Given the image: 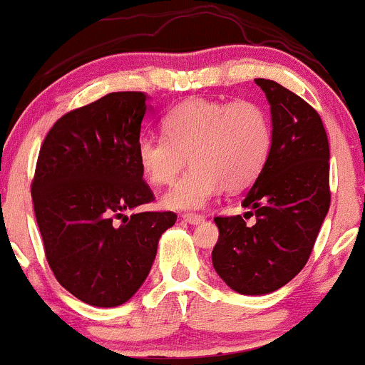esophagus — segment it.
<instances>
[{"label":"esophagus","mask_w":365,"mask_h":365,"mask_svg":"<svg viewBox=\"0 0 365 365\" xmlns=\"http://www.w3.org/2000/svg\"><path fill=\"white\" fill-rule=\"evenodd\" d=\"M182 217L187 221L188 225H200L204 221L202 215H183Z\"/></svg>","instance_id":"1"}]
</instances>
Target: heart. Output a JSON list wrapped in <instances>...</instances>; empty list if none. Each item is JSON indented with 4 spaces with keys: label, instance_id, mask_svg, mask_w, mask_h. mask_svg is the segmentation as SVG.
Instances as JSON below:
<instances>
[{
    "label": "heart",
    "instance_id": "obj_1",
    "mask_svg": "<svg viewBox=\"0 0 365 365\" xmlns=\"http://www.w3.org/2000/svg\"><path fill=\"white\" fill-rule=\"evenodd\" d=\"M161 135H142L137 161L154 185L171 183L187 161L190 168L171 185L163 204L177 211L204 207L212 197L250 187L271 153V123L252 101L223 103L194 98L161 121Z\"/></svg>",
    "mask_w": 365,
    "mask_h": 365
}]
</instances>
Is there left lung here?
Wrapping results in <instances>:
<instances>
[{"instance_id": "1", "label": "left lung", "mask_w": 365, "mask_h": 365, "mask_svg": "<svg viewBox=\"0 0 365 365\" xmlns=\"http://www.w3.org/2000/svg\"><path fill=\"white\" fill-rule=\"evenodd\" d=\"M271 106L273 139L262 173L247 192L243 217H215L212 266L232 290L266 295L302 271L329 209V144L321 116L274 81L255 78Z\"/></svg>"}]
</instances>
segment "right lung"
<instances>
[{
  "label": "right lung",
  "instance_id": "add662e5",
  "mask_svg": "<svg viewBox=\"0 0 365 365\" xmlns=\"http://www.w3.org/2000/svg\"><path fill=\"white\" fill-rule=\"evenodd\" d=\"M145 111L144 92H111L61 116L37 158L32 202L46 259L58 283L94 307L135 295L177 221L171 211L123 215L154 199L135 153Z\"/></svg>",
  "mask_w": 365,
  "mask_h": 365
}]
</instances>
